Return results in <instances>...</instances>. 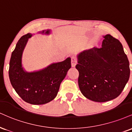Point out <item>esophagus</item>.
Wrapping results in <instances>:
<instances>
[{
  "label": "esophagus",
  "instance_id": "obj_1",
  "mask_svg": "<svg viewBox=\"0 0 132 132\" xmlns=\"http://www.w3.org/2000/svg\"><path fill=\"white\" fill-rule=\"evenodd\" d=\"M76 64H77V59L75 56L71 57V66L72 67H75Z\"/></svg>",
  "mask_w": 132,
  "mask_h": 132
}]
</instances>
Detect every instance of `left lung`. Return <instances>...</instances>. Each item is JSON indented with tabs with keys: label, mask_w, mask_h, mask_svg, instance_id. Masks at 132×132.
I'll return each mask as SVG.
<instances>
[{
	"label": "left lung",
	"mask_w": 132,
	"mask_h": 132,
	"mask_svg": "<svg viewBox=\"0 0 132 132\" xmlns=\"http://www.w3.org/2000/svg\"><path fill=\"white\" fill-rule=\"evenodd\" d=\"M100 48L85 50L77 55L76 68L78 84L85 97L95 102H106L119 95L130 77L127 56L122 44L107 34Z\"/></svg>",
	"instance_id": "8db88e82"
}]
</instances>
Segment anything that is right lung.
<instances>
[{
	"instance_id": "right-lung-1",
	"label": "right lung",
	"mask_w": 132,
	"mask_h": 132,
	"mask_svg": "<svg viewBox=\"0 0 132 132\" xmlns=\"http://www.w3.org/2000/svg\"><path fill=\"white\" fill-rule=\"evenodd\" d=\"M52 32L51 29H47L37 34L48 36ZM34 34L28 33L17 42L11 56L9 78L12 87L24 101L31 104H44L56 96L60 84L71 67V58L39 70L27 71L22 63L23 54L29 39Z\"/></svg>"
}]
</instances>
